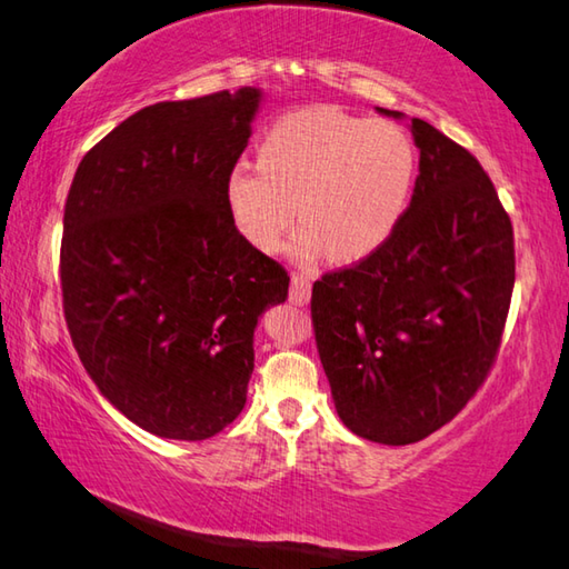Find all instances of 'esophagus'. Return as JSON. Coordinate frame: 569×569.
<instances>
[{
  "instance_id": "obj_1",
  "label": "esophagus",
  "mask_w": 569,
  "mask_h": 569,
  "mask_svg": "<svg viewBox=\"0 0 569 569\" xmlns=\"http://www.w3.org/2000/svg\"><path fill=\"white\" fill-rule=\"evenodd\" d=\"M312 297V282L310 277L302 274V272H292L290 277V300L295 305H307Z\"/></svg>"
}]
</instances>
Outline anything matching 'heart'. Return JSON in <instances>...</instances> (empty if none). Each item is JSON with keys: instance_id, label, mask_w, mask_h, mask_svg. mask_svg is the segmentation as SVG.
<instances>
[{"instance_id": "obj_1", "label": "heart", "mask_w": 569, "mask_h": 569, "mask_svg": "<svg viewBox=\"0 0 569 569\" xmlns=\"http://www.w3.org/2000/svg\"><path fill=\"white\" fill-rule=\"evenodd\" d=\"M415 177L417 152L402 127L315 107L279 119L259 162L229 169L224 199L239 232L264 252L282 247L300 199L297 252L322 247L335 262H355L400 227Z\"/></svg>"}]
</instances>
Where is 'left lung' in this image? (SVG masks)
<instances>
[{
  "label": "left lung",
  "instance_id": "left-lung-1",
  "mask_svg": "<svg viewBox=\"0 0 569 569\" xmlns=\"http://www.w3.org/2000/svg\"><path fill=\"white\" fill-rule=\"evenodd\" d=\"M412 137L420 174L400 227L312 287L337 415L380 445L420 442L462 412L500 352L515 287L512 222L492 179L425 119Z\"/></svg>",
  "mask_w": 569,
  "mask_h": 569
}]
</instances>
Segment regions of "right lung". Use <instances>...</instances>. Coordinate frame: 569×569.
I'll use <instances>...</instances> for the list:
<instances>
[{
  "label": "right lung",
  "mask_w": 569,
  "mask_h": 569,
  "mask_svg": "<svg viewBox=\"0 0 569 569\" xmlns=\"http://www.w3.org/2000/svg\"><path fill=\"white\" fill-rule=\"evenodd\" d=\"M259 89L157 102L89 149L59 249L72 345L109 402L167 440L237 420L264 307L290 277L239 234L224 199Z\"/></svg>",
  "instance_id": "right-lung-1"
}]
</instances>
